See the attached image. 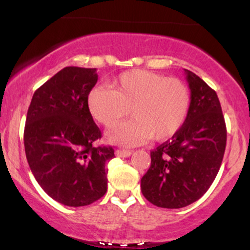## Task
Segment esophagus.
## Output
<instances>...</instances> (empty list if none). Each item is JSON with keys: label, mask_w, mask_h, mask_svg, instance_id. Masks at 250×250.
<instances>
[{"label": "esophagus", "mask_w": 250, "mask_h": 250, "mask_svg": "<svg viewBox=\"0 0 250 250\" xmlns=\"http://www.w3.org/2000/svg\"><path fill=\"white\" fill-rule=\"evenodd\" d=\"M131 153H133V151L127 150V149H117L115 151L116 156L119 157H129L131 155Z\"/></svg>", "instance_id": "34e87169"}]
</instances>
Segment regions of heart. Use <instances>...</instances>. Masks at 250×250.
Returning <instances> with one entry per match:
<instances>
[{
  "label": "heart",
  "mask_w": 250,
  "mask_h": 250,
  "mask_svg": "<svg viewBox=\"0 0 250 250\" xmlns=\"http://www.w3.org/2000/svg\"><path fill=\"white\" fill-rule=\"evenodd\" d=\"M190 101L185 82L143 69L122 73L111 89L93 88L87 100L91 115L105 127L131 113L134 120L108 131L109 141L122 146H136L151 137L156 141L173 137L187 120Z\"/></svg>",
  "instance_id": "b5f03b06"
}]
</instances>
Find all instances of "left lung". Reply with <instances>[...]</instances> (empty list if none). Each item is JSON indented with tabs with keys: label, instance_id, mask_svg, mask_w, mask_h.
I'll return each mask as SVG.
<instances>
[{
	"label": "left lung",
	"instance_id": "obj_1",
	"mask_svg": "<svg viewBox=\"0 0 250 250\" xmlns=\"http://www.w3.org/2000/svg\"><path fill=\"white\" fill-rule=\"evenodd\" d=\"M190 109L183 127L154 150L141 179L143 196L161 208L195 202L214 182L225 155L227 128L214 89L186 69Z\"/></svg>",
	"mask_w": 250,
	"mask_h": 250
}]
</instances>
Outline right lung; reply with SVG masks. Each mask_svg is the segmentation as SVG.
Returning a JSON list of instances; mask_svg holds the SVG:
<instances>
[{
	"label": "right lung",
	"instance_id": "right-lung-1",
	"mask_svg": "<svg viewBox=\"0 0 250 250\" xmlns=\"http://www.w3.org/2000/svg\"><path fill=\"white\" fill-rule=\"evenodd\" d=\"M97 82L95 68L65 67L34 93L24 127L31 173L51 199L88 206L107 191L105 163L113 147H94L102 134L88 108Z\"/></svg>",
	"mask_w": 250,
	"mask_h": 250
}]
</instances>
